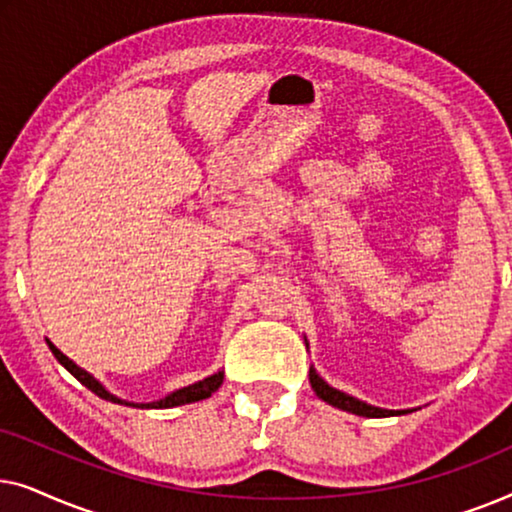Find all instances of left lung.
<instances>
[{
    "mask_svg": "<svg viewBox=\"0 0 512 512\" xmlns=\"http://www.w3.org/2000/svg\"><path fill=\"white\" fill-rule=\"evenodd\" d=\"M310 382H312L314 394H317L321 401H326L328 405H333V408L352 412V415H361V417H391V415H403V412H405V410H382V408H375V405H368V403L359 401V398H354V396H349V394H342V391L328 387V384L321 380L317 373H314V368H310Z\"/></svg>",
    "mask_w": 512,
    "mask_h": 512,
    "instance_id": "obj_1",
    "label": "left lung"
}]
</instances>
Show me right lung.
<instances>
[{"label":"right lung","instance_id":"add662e5","mask_svg":"<svg viewBox=\"0 0 512 512\" xmlns=\"http://www.w3.org/2000/svg\"><path fill=\"white\" fill-rule=\"evenodd\" d=\"M48 347H51V352H53L55 359H58V361L62 363V366H65V368L69 370V373H72V375L76 377V380H79V382L83 384V387H88L90 391H93V394H97L100 398H104V401L121 403V405H130V408H174V405H184V403L202 401V398H209V396H212L214 391L221 387V382H223V373H216V375H212V377H207V380L191 384V387H184V389L174 391V394H170L167 398H163V401H156V403H128V401H121V398L111 396L109 391L104 389L102 384L97 382L93 375L86 373V370L76 366L74 361H69L67 356L62 354L58 347L53 345V342H48Z\"/></svg>","mask_w":512,"mask_h":512}]
</instances>
